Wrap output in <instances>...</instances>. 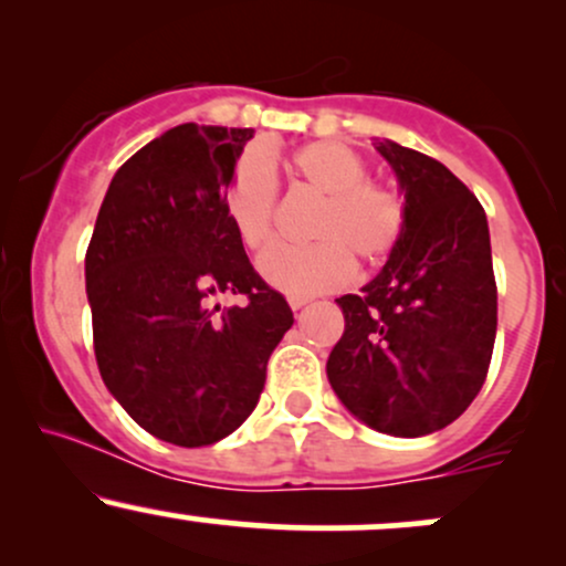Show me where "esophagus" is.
Wrapping results in <instances>:
<instances>
[{"mask_svg":"<svg viewBox=\"0 0 566 566\" xmlns=\"http://www.w3.org/2000/svg\"><path fill=\"white\" fill-rule=\"evenodd\" d=\"M287 301H290V308L297 311V308H303L305 303H308V297H305V295H290Z\"/></svg>","mask_w":566,"mask_h":566,"instance_id":"obj_1","label":"esophagus"}]
</instances>
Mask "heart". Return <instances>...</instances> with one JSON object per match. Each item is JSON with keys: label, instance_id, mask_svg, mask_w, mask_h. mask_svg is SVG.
Listing matches in <instances>:
<instances>
[{"label": "heart", "instance_id": "b5f03b06", "mask_svg": "<svg viewBox=\"0 0 566 566\" xmlns=\"http://www.w3.org/2000/svg\"><path fill=\"white\" fill-rule=\"evenodd\" d=\"M290 170L322 193L311 220V244H274L258 261L271 287L316 295L354 276V258L378 265L399 247L407 229L405 193L388 180L367 178V161L346 143L314 140L295 148ZM279 180L261 151H244L226 186V216L250 250L274 237Z\"/></svg>", "mask_w": 566, "mask_h": 566}]
</instances>
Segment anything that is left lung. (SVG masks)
Instances as JSON below:
<instances>
[{
    "label": "left lung",
    "instance_id": "8db88e82",
    "mask_svg": "<svg viewBox=\"0 0 566 566\" xmlns=\"http://www.w3.org/2000/svg\"><path fill=\"white\" fill-rule=\"evenodd\" d=\"M407 201V229L359 295L337 297L346 329L327 359L337 399L369 428L426 437L469 409L497 329L484 207L437 159L378 143Z\"/></svg>",
    "mask_w": 566,
    "mask_h": 566
}]
</instances>
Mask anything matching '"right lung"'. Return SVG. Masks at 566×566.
Here are the masks:
<instances>
[{
  "label": "right lung",
  "mask_w": 566,
  "mask_h": 566,
  "mask_svg": "<svg viewBox=\"0 0 566 566\" xmlns=\"http://www.w3.org/2000/svg\"><path fill=\"white\" fill-rule=\"evenodd\" d=\"M252 129H167L114 175L84 255L101 378L129 418L178 447L216 444L250 418L292 327L252 269L226 186ZM220 291L244 306L219 311Z\"/></svg>",
  "instance_id": "obj_1"
}]
</instances>
